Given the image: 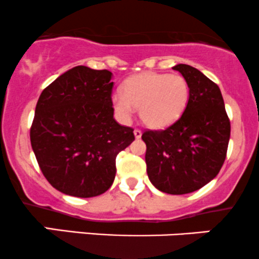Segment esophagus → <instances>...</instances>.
Instances as JSON below:
<instances>
[{
	"instance_id": "1",
	"label": "esophagus",
	"mask_w": 259,
	"mask_h": 259,
	"mask_svg": "<svg viewBox=\"0 0 259 259\" xmlns=\"http://www.w3.org/2000/svg\"><path fill=\"white\" fill-rule=\"evenodd\" d=\"M133 133H135V137L137 138H141L142 137V131L141 130H138V128H136L135 131H133Z\"/></svg>"
}]
</instances>
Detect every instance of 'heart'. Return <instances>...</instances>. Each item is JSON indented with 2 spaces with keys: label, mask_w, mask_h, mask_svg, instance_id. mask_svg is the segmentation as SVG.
Segmentation results:
<instances>
[{
  "label": "heart",
  "mask_w": 259,
  "mask_h": 259,
  "mask_svg": "<svg viewBox=\"0 0 259 259\" xmlns=\"http://www.w3.org/2000/svg\"><path fill=\"white\" fill-rule=\"evenodd\" d=\"M190 95L188 81L178 74L142 73L131 76L123 93L112 94V105L118 118L127 122L140 107V117L151 128H165L185 110Z\"/></svg>",
  "instance_id": "b5f03b06"
}]
</instances>
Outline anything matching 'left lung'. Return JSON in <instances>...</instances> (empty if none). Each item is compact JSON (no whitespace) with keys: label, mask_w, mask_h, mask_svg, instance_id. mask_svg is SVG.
Here are the masks:
<instances>
[{"label":"left lung","mask_w":259,"mask_h":259,"mask_svg":"<svg viewBox=\"0 0 259 259\" xmlns=\"http://www.w3.org/2000/svg\"><path fill=\"white\" fill-rule=\"evenodd\" d=\"M188 81L183 115L162 131H146V163L158 190L183 195L199 190L219 174L229 147L231 124L220 88L186 64L173 66Z\"/></svg>","instance_id":"8db88e82"}]
</instances>
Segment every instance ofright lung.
Returning <instances> with one entry per match:
<instances>
[{"instance_id": "add662e5", "label": "right lung", "mask_w": 259, "mask_h": 259, "mask_svg": "<svg viewBox=\"0 0 259 259\" xmlns=\"http://www.w3.org/2000/svg\"><path fill=\"white\" fill-rule=\"evenodd\" d=\"M112 73L79 65L47 86L38 99L30 144L46 179L76 197L104 194L116 175V157L135 141L113 118Z\"/></svg>"}]
</instances>
